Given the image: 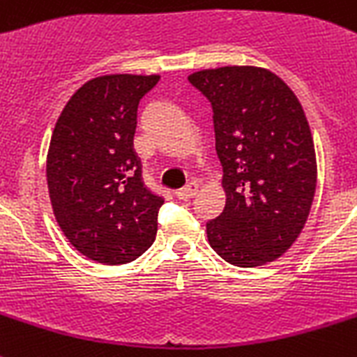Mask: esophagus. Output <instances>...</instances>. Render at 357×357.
<instances>
[{
    "mask_svg": "<svg viewBox=\"0 0 357 357\" xmlns=\"http://www.w3.org/2000/svg\"><path fill=\"white\" fill-rule=\"evenodd\" d=\"M197 183L196 181H192V183H188L187 187L179 188V190H176V196L179 197V199H188V197H194L197 194Z\"/></svg>",
    "mask_w": 357,
    "mask_h": 357,
    "instance_id": "1",
    "label": "esophagus"
}]
</instances>
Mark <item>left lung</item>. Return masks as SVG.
<instances>
[{
    "label": "left lung",
    "mask_w": 357,
    "mask_h": 357,
    "mask_svg": "<svg viewBox=\"0 0 357 357\" xmlns=\"http://www.w3.org/2000/svg\"><path fill=\"white\" fill-rule=\"evenodd\" d=\"M188 82L212 105L225 208L206 238L225 261L259 266L292 247L307 223L317 165L303 107L261 67L194 72Z\"/></svg>",
    "instance_id": "obj_1"
}]
</instances>
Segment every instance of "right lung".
Masks as SVG:
<instances>
[{"instance_id": "right-lung-1", "label": "right lung", "mask_w": 357, "mask_h": 357, "mask_svg": "<svg viewBox=\"0 0 357 357\" xmlns=\"http://www.w3.org/2000/svg\"><path fill=\"white\" fill-rule=\"evenodd\" d=\"M160 76L110 74L79 86L54 127L47 185L59 229L92 261L123 265L154 243L163 197L143 185L137 105Z\"/></svg>"}]
</instances>
